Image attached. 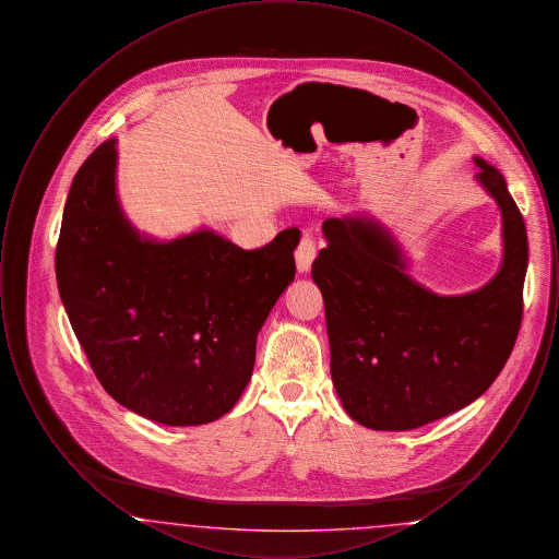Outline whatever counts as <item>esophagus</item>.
Wrapping results in <instances>:
<instances>
[{
    "instance_id": "esophagus-1",
    "label": "esophagus",
    "mask_w": 559,
    "mask_h": 559,
    "mask_svg": "<svg viewBox=\"0 0 559 559\" xmlns=\"http://www.w3.org/2000/svg\"><path fill=\"white\" fill-rule=\"evenodd\" d=\"M317 258V240L310 235H304V239L299 240L297 249H295V264L299 272H308L312 267V262Z\"/></svg>"
}]
</instances>
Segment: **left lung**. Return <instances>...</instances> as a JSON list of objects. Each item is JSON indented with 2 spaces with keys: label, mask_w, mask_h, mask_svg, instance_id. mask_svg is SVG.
Listing matches in <instances>:
<instances>
[{
  "label": "left lung",
  "mask_w": 559,
  "mask_h": 559,
  "mask_svg": "<svg viewBox=\"0 0 559 559\" xmlns=\"http://www.w3.org/2000/svg\"><path fill=\"white\" fill-rule=\"evenodd\" d=\"M474 163L503 219L501 267L476 292L419 285L399 240L369 213L322 222L326 247L312 278L324 299L333 385L360 426L406 431L461 411L492 385L518 340L526 226L503 174Z\"/></svg>",
  "instance_id": "left-lung-1"
}]
</instances>
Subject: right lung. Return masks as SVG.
Here are the masks:
<instances>
[{
	"instance_id": "add662e5",
	"label": "right lung",
	"mask_w": 559,
	"mask_h": 559,
	"mask_svg": "<svg viewBox=\"0 0 559 559\" xmlns=\"http://www.w3.org/2000/svg\"><path fill=\"white\" fill-rule=\"evenodd\" d=\"M299 230L245 251L215 230L157 240L126 217L117 140L73 178L56 247L62 306L98 381L163 426L212 424L245 392L255 342L295 278Z\"/></svg>"
}]
</instances>
